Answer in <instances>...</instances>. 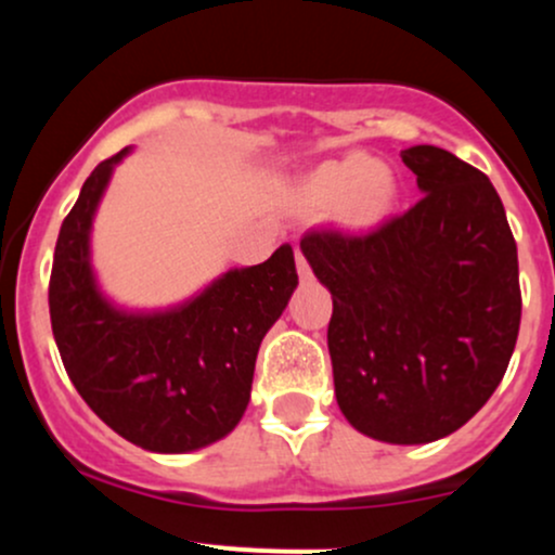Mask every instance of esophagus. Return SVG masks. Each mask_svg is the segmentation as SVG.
Wrapping results in <instances>:
<instances>
[{
	"mask_svg": "<svg viewBox=\"0 0 555 555\" xmlns=\"http://www.w3.org/2000/svg\"><path fill=\"white\" fill-rule=\"evenodd\" d=\"M297 273H299V279H302V282H310V279H313L310 263H308V260H305V256L299 250H297Z\"/></svg>",
	"mask_w": 555,
	"mask_h": 555,
	"instance_id": "esophagus-1",
	"label": "esophagus"
}]
</instances>
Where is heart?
Segmentation results:
<instances>
[{
    "instance_id": "b5f03b06",
    "label": "heart",
    "mask_w": 555,
    "mask_h": 555,
    "mask_svg": "<svg viewBox=\"0 0 555 555\" xmlns=\"http://www.w3.org/2000/svg\"><path fill=\"white\" fill-rule=\"evenodd\" d=\"M313 201L321 206H341L354 224H375L391 211L397 182L386 167L365 154H347L321 164L308 180Z\"/></svg>"
}]
</instances>
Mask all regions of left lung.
<instances>
[{"label": "left lung", "instance_id": "obj_1", "mask_svg": "<svg viewBox=\"0 0 555 555\" xmlns=\"http://www.w3.org/2000/svg\"><path fill=\"white\" fill-rule=\"evenodd\" d=\"M401 162L415 206L367 234L308 229L299 250L334 299L336 401L354 430L430 443L460 430L501 384L519 334L517 242L480 169L436 145Z\"/></svg>", "mask_w": 555, "mask_h": 555}]
</instances>
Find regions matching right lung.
<instances>
[{"mask_svg":"<svg viewBox=\"0 0 555 555\" xmlns=\"http://www.w3.org/2000/svg\"><path fill=\"white\" fill-rule=\"evenodd\" d=\"M122 149L91 171L62 221L49 313L65 371L114 433L158 454H184L234 430L250 401L263 336L297 289L292 245L232 269L169 310H122L101 295L91 227Z\"/></svg>","mask_w":555,"mask_h":555,"instance_id":"1","label":"right lung"}]
</instances>
